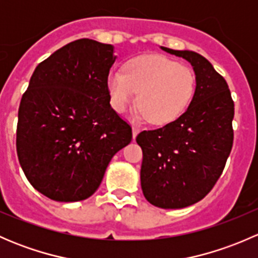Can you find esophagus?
<instances>
[{
    "label": "esophagus",
    "mask_w": 258,
    "mask_h": 258,
    "mask_svg": "<svg viewBox=\"0 0 258 258\" xmlns=\"http://www.w3.org/2000/svg\"><path fill=\"white\" fill-rule=\"evenodd\" d=\"M140 132V128L137 126H132V136H134V140L136 139V136L139 135Z\"/></svg>",
    "instance_id": "1"
}]
</instances>
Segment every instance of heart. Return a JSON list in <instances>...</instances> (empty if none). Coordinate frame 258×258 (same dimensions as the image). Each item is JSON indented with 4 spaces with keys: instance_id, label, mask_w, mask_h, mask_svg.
Instances as JSON below:
<instances>
[{
    "instance_id": "b5f03b06",
    "label": "heart",
    "mask_w": 258,
    "mask_h": 258,
    "mask_svg": "<svg viewBox=\"0 0 258 258\" xmlns=\"http://www.w3.org/2000/svg\"><path fill=\"white\" fill-rule=\"evenodd\" d=\"M111 107L123 112L136 100L137 114L155 124L172 122L186 110L194 96L195 75L188 67L163 56H140L127 62L124 71L107 76Z\"/></svg>"
}]
</instances>
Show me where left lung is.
Returning a JSON list of instances; mask_svg holds the SVG:
<instances>
[{
  "label": "left lung",
  "instance_id": "obj_1",
  "mask_svg": "<svg viewBox=\"0 0 258 258\" xmlns=\"http://www.w3.org/2000/svg\"><path fill=\"white\" fill-rule=\"evenodd\" d=\"M161 48L191 63L196 88L177 119L136 137L144 153L141 187L153 206L183 209L201 201L225 168L233 144L235 105L226 80L204 56Z\"/></svg>",
  "mask_w": 258,
  "mask_h": 258
}]
</instances>
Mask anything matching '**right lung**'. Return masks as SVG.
Listing matches in <instances>:
<instances>
[{
	"label": "right lung",
	"mask_w": 258,
	"mask_h": 258,
	"mask_svg": "<svg viewBox=\"0 0 258 258\" xmlns=\"http://www.w3.org/2000/svg\"><path fill=\"white\" fill-rule=\"evenodd\" d=\"M113 46L81 38L57 49L31 76L18 108L16 148L30 183L48 199L92 196L132 128L111 107Z\"/></svg>",
	"instance_id": "right-lung-1"
}]
</instances>
